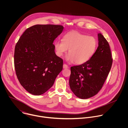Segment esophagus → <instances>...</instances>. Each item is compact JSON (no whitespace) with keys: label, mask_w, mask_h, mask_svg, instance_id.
Listing matches in <instances>:
<instances>
[{"label":"esophagus","mask_w":128,"mask_h":128,"mask_svg":"<svg viewBox=\"0 0 128 128\" xmlns=\"http://www.w3.org/2000/svg\"><path fill=\"white\" fill-rule=\"evenodd\" d=\"M63 67L64 69H66V68H67L68 67V65H67L66 64H63Z\"/></svg>","instance_id":"obj_1"}]
</instances>
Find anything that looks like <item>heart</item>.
<instances>
[{"mask_svg": "<svg viewBox=\"0 0 128 128\" xmlns=\"http://www.w3.org/2000/svg\"><path fill=\"white\" fill-rule=\"evenodd\" d=\"M97 46L98 42L95 38L77 31L66 33L63 41H56L54 44L56 53L59 57L63 56L69 50L67 61L74 62L77 64L88 61L94 55Z\"/></svg>", "mask_w": 128, "mask_h": 128, "instance_id": "1", "label": "heart"}]
</instances>
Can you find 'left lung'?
Here are the masks:
<instances>
[{
    "label": "left lung",
    "mask_w": 128,
    "mask_h": 128,
    "mask_svg": "<svg viewBox=\"0 0 128 128\" xmlns=\"http://www.w3.org/2000/svg\"><path fill=\"white\" fill-rule=\"evenodd\" d=\"M98 46L88 61L71 67L69 86L74 95L84 99L96 95L110 70L112 59L109 45L103 35L98 34Z\"/></svg>",
    "instance_id": "1"
}]
</instances>
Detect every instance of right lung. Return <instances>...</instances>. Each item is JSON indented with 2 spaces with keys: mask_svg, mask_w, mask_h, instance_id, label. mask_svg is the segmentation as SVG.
I'll return each instance as SVG.
<instances>
[{
  "mask_svg": "<svg viewBox=\"0 0 128 128\" xmlns=\"http://www.w3.org/2000/svg\"><path fill=\"white\" fill-rule=\"evenodd\" d=\"M64 27L35 25L27 29L17 42L14 64L21 84L34 95L44 94L63 69V60L54 52L53 42Z\"/></svg>",
  "mask_w": 128,
  "mask_h": 128,
  "instance_id": "add662e5",
  "label": "right lung"
}]
</instances>
